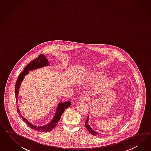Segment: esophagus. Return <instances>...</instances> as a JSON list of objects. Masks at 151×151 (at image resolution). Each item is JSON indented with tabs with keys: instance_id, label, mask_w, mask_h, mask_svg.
I'll list each match as a JSON object with an SVG mask.
<instances>
[{
	"instance_id": "esophagus-1",
	"label": "esophagus",
	"mask_w": 151,
	"mask_h": 151,
	"mask_svg": "<svg viewBox=\"0 0 151 151\" xmlns=\"http://www.w3.org/2000/svg\"><path fill=\"white\" fill-rule=\"evenodd\" d=\"M80 99H81V100L83 101H87L90 99V97L87 94L85 93V94L82 95V96L80 97Z\"/></svg>"
}]
</instances>
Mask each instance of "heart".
Masks as SVG:
<instances>
[{
  "mask_svg": "<svg viewBox=\"0 0 151 151\" xmlns=\"http://www.w3.org/2000/svg\"><path fill=\"white\" fill-rule=\"evenodd\" d=\"M103 76L102 73L100 71H93L90 74V76L88 78L90 80H95L102 78ZM110 80L106 78H101L99 81L96 83V86L99 89H104L110 84Z\"/></svg>",
  "mask_w": 151,
  "mask_h": 151,
  "instance_id": "obj_1",
  "label": "heart"
}]
</instances>
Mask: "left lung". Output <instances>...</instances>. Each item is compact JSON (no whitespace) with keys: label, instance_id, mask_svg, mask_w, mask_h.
<instances>
[{"label":"left lung","instance_id":"1","mask_svg":"<svg viewBox=\"0 0 151 151\" xmlns=\"http://www.w3.org/2000/svg\"><path fill=\"white\" fill-rule=\"evenodd\" d=\"M89 117L88 116L87 117V119H86V122H85V127H86V128H87V129H88V131L90 132L91 133V134H92V135H97V134H99V133L96 132L95 131H94L91 128V127L90 126V125L88 124V118Z\"/></svg>","mask_w":151,"mask_h":151}]
</instances>
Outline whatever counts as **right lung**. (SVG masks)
Masks as SVG:
<instances>
[{
	"label": "right lung",
	"instance_id": "obj_1",
	"mask_svg": "<svg viewBox=\"0 0 151 151\" xmlns=\"http://www.w3.org/2000/svg\"><path fill=\"white\" fill-rule=\"evenodd\" d=\"M49 62L46 59L45 56L44 54H40L37 59L32 60V62H30L29 64L27 65L25 68H24V70L23 72H22L19 75L18 78L17 79V81L15 83V98H16V102H18V96L19 90V87L21 85V82H22L23 78L25 77L26 75L29 73V71L35 69L40 68L41 67L45 66L47 65H49ZM71 105V102H65L64 103H59L58 109L56 111L55 116L54 117L52 121L50 124L45 125L44 126H37L35 125H33L32 124L27 121V119L24 118L23 116L20 114V112L18 108L17 107V112L19 114V115L22 119H23L24 122L27 124V126L30 128H32L33 129H35L38 132H49L54 129L55 126L58 124V122L59 121L61 117V115L64 113V111L66 109L68 108Z\"/></svg>",
	"mask_w": 151,
	"mask_h": 151
}]
</instances>
